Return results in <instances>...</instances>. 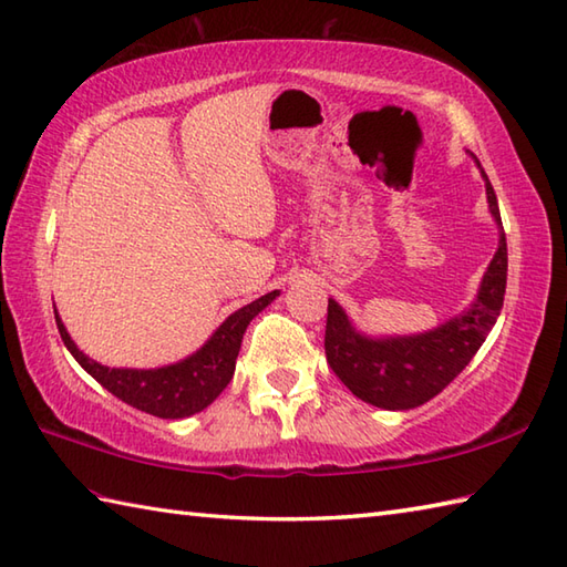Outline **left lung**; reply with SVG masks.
I'll return each mask as SVG.
<instances>
[{
	"instance_id": "1",
	"label": "left lung",
	"mask_w": 567,
	"mask_h": 567,
	"mask_svg": "<svg viewBox=\"0 0 567 567\" xmlns=\"http://www.w3.org/2000/svg\"><path fill=\"white\" fill-rule=\"evenodd\" d=\"M472 159L484 176L486 202L498 228V248L482 277L476 299L462 315L423 334L365 337L353 327L337 299H329L324 334L327 361L341 383L363 403L383 410H410L427 403L457 379L464 365L480 351L486 334L496 324V317L502 315L508 268L506 233L489 176L484 174L474 154Z\"/></svg>"
}]
</instances>
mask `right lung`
Segmentation results:
<instances>
[{
    "mask_svg": "<svg viewBox=\"0 0 567 567\" xmlns=\"http://www.w3.org/2000/svg\"><path fill=\"white\" fill-rule=\"evenodd\" d=\"M275 297H280V290H272L255 299V302L240 307L192 357L169 365H159V369H110V365L93 361L75 347V341L65 331L55 307L53 312L65 349L73 353V359L100 385L107 388L122 403L142 410V413L164 420H179L202 413L230 383L233 371H236L243 334H246L252 317H258Z\"/></svg>",
    "mask_w": 567,
    "mask_h": 567,
    "instance_id": "right-lung-1",
    "label": "right lung"
}]
</instances>
